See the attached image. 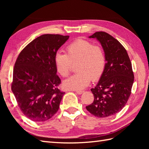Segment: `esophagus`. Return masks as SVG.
<instances>
[{
    "mask_svg": "<svg viewBox=\"0 0 149 149\" xmlns=\"http://www.w3.org/2000/svg\"><path fill=\"white\" fill-rule=\"evenodd\" d=\"M75 92H76L77 94H79V95H81V94H82L83 93L84 91H82V90H76L75 91Z\"/></svg>",
    "mask_w": 149,
    "mask_h": 149,
    "instance_id": "34e87169",
    "label": "esophagus"
}]
</instances>
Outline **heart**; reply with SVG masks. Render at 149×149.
<instances>
[{
    "label": "heart",
    "instance_id": "heart-1",
    "mask_svg": "<svg viewBox=\"0 0 149 149\" xmlns=\"http://www.w3.org/2000/svg\"><path fill=\"white\" fill-rule=\"evenodd\" d=\"M56 70L63 77L68 76L72 63H77V74L63 81L65 89L81 90L86 87L91 79H99L106 66L102 49L88 40L77 39L66 47V54L57 52L54 56Z\"/></svg>",
    "mask_w": 149,
    "mask_h": 149
}]
</instances>
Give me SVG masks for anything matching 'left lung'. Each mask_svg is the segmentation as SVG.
Returning <instances> with one entry per match:
<instances>
[{"instance_id": "obj_1", "label": "left lung", "mask_w": 149, "mask_h": 149, "mask_svg": "<svg viewBox=\"0 0 149 149\" xmlns=\"http://www.w3.org/2000/svg\"><path fill=\"white\" fill-rule=\"evenodd\" d=\"M89 38L100 42L106 63L99 82L91 89L93 102L86 108L94 116L105 118L115 115L125 106L131 93L134 74L128 54L118 40L102 31Z\"/></svg>"}]
</instances>
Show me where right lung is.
Returning <instances> with one entry per match:
<instances>
[{"label":"right lung","mask_w":149,"mask_h":149,"mask_svg":"<svg viewBox=\"0 0 149 149\" xmlns=\"http://www.w3.org/2000/svg\"><path fill=\"white\" fill-rule=\"evenodd\" d=\"M69 36L43 34L22 50L15 62L11 90L22 112L34 122H44L58 111L65 93L58 86L54 56Z\"/></svg>","instance_id":"add662e5"}]
</instances>
